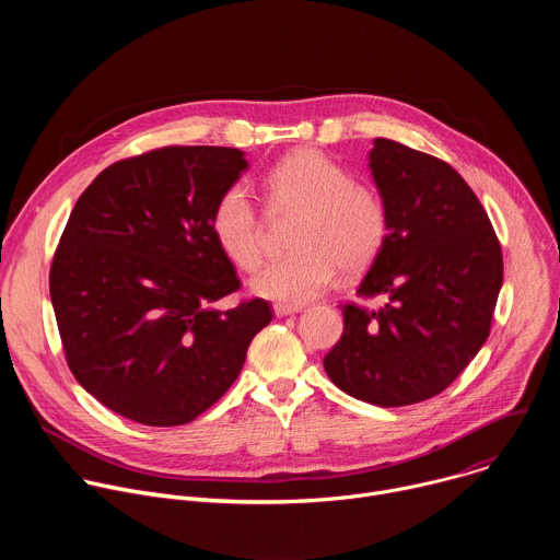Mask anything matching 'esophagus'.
<instances>
[{"label": "esophagus", "mask_w": 560, "mask_h": 560, "mask_svg": "<svg viewBox=\"0 0 560 560\" xmlns=\"http://www.w3.org/2000/svg\"><path fill=\"white\" fill-rule=\"evenodd\" d=\"M301 307L299 305H285V303H277L275 305V316H288V314H296Z\"/></svg>", "instance_id": "34e87169"}]
</instances>
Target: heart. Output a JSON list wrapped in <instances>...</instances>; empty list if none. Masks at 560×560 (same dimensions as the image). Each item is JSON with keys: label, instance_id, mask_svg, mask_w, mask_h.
<instances>
[{"label": "heart", "instance_id": "1", "mask_svg": "<svg viewBox=\"0 0 560 560\" xmlns=\"http://www.w3.org/2000/svg\"><path fill=\"white\" fill-rule=\"evenodd\" d=\"M264 192L270 210L294 214L288 248L250 281L255 294L301 305L322 294L337 268L343 275L365 270L387 236V208L381 195L350 179L335 159L299 148L266 173ZM210 230L219 250L244 272L261 261L259 217L244 186H228L210 212Z\"/></svg>", "mask_w": 560, "mask_h": 560}]
</instances>
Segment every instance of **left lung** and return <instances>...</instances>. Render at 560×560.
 Returning a JSON list of instances; mask_svg holds the SVG:
<instances>
[{"mask_svg": "<svg viewBox=\"0 0 560 560\" xmlns=\"http://www.w3.org/2000/svg\"><path fill=\"white\" fill-rule=\"evenodd\" d=\"M368 162L387 236L357 294L385 303L341 305L343 335L324 368L359 401L412 406L443 392L483 348L503 255L488 212L450 164L392 139H374Z\"/></svg>", "mask_w": 560, "mask_h": 560, "instance_id": "8db88e82", "label": "left lung"}]
</instances>
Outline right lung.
Masks as SVG:
<instances>
[{"instance_id": "add662e5", "label": "right lung", "mask_w": 560, "mask_h": 560, "mask_svg": "<svg viewBox=\"0 0 560 560\" xmlns=\"http://www.w3.org/2000/svg\"><path fill=\"white\" fill-rule=\"evenodd\" d=\"M246 152L168 145L102 171L77 199L50 268V301L74 378L108 410L154 428L195 421L225 394L268 301L238 290L210 212Z\"/></svg>"}]
</instances>
